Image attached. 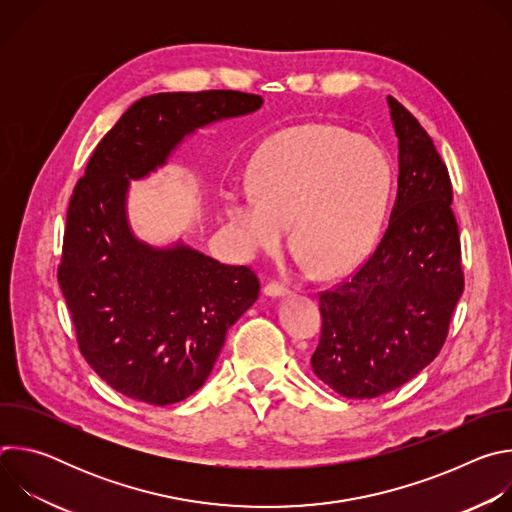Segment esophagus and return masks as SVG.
<instances>
[{
    "label": "esophagus",
    "mask_w": 512,
    "mask_h": 512,
    "mask_svg": "<svg viewBox=\"0 0 512 512\" xmlns=\"http://www.w3.org/2000/svg\"><path fill=\"white\" fill-rule=\"evenodd\" d=\"M263 294H265L267 298H285V296L291 294V291H289V287H285V285H281V283H267V285L263 287Z\"/></svg>",
    "instance_id": "34e87169"
}]
</instances>
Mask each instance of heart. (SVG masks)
Wrapping results in <instances>:
<instances>
[{
	"label": "heart",
	"instance_id": "b5f03b06",
	"mask_svg": "<svg viewBox=\"0 0 512 512\" xmlns=\"http://www.w3.org/2000/svg\"><path fill=\"white\" fill-rule=\"evenodd\" d=\"M393 194V166L371 139L334 125H302L265 141L251 188L223 196L241 247L279 249L294 221L302 263L328 275L356 267L375 247Z\"/></svg>",
	"mask_w": 512,
	"mask_h": 512
}]
</instances>
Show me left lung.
<instances>
[{
  "instance_id": "left-lung-1",
  "label": "left lung",
  "mask_w": 512,
  "mask_h": 512,
  "mask_svg": "<svg viewBox=\"0 0 512 512\" xmlns=\"http://www.w3.org/2000/svg\"><path fill=\"white\" fill-rule=\"evenodd\" d=\"M399 139L397 200L364 265L320 296L312 369L338 395L375 399L421 373L442 350L464 291L446 164L419 121L387 97Z\"/></svg>"
}]
</instances>
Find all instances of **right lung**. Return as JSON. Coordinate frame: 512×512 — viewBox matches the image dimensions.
Instances as JSON below:
<instances>
[{"label":"right lung","instance_id":"add662e5","mask_svg":"<svg viewBox=\"0 0 512 512\" xmlns=\"http://www.w3.org/2000/svg\"><path fill=\"white\" fill-rule=\"evenodd\" d=\"M241 91L158 93L135 101L99 141L66 212L58 283L91 369L125 397L170 405L208 379L259 279L178 241L154 247L127 218L131 180L168 164L196 129L261 109Z\"/></svg>","mask_w":512,"mask_h":512}]
</instances>
